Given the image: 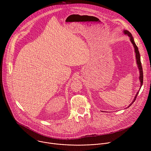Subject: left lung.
Here are the masks:
<instances>
[{"instance_id": "8db88e82", "label": "left lung", "mask_w": 151, "mask_h": 151, "mask_svg": "<svg viewBox=\"0 0 151 151\" xmlns=\"http://www.w3.org/2000/svg\"><path fill=\"white\" fill-rule=\"evenodd\" d=\"M124 33L125 35H128L129 37H130V41L132 42V43L133 44V46H134V51H135V53H136V61H137V64L138 65V68L139 69V72H140V76H139V79H140V87L142 86L143 85V69H142V64H141V61H140V53H139V50H138V48L137 47V45H136L135 42H134V38L132 36V35L131 34V33L130 32H128V30H124ZM139 94V91L137 93L136 96L134 97V100H133L132 103L128 106V107H130L134 102V101L136 100V99L137 96V94Z\"/></svg>"}]
</instances>
